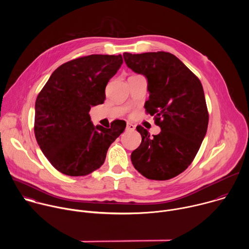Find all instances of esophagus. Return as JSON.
I'll list each match as a JSON object with an SVG mask.
<instances>
[{
	"label": "esophagus",
	"instance_id": "34e87169",
	"mask_svg": "<svg viewBox=\"0 0 249 249\" xmlns=\"http://www.w3.org/2000/svg\"><path fill=\"white\" fill-rule=\"evenodd\" d=\"M126 130H127V131H134V130H135V125H133L132 123H127Z\"/></svg>",
	"mask_w": 249,
	"mask_h": 249
}]
</instances>
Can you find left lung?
Listing matches in <instances>:
<instances>
[{"label": "left lung", "instance_id": "8db88e82", "mask_svg": "<svg viewBox=\"0 0 249 249\" xmlns=\"http://www.w3.org/2000/svg\"><path fill=\"white\" fill-rule=\"evenodd\" d=\"M126 65L148 80L146 112L160 127L159 135L137 126L142 136L131 160L143 176L167 180L193 161L207 133L209 113L200 80L171 53L123 54Z\"/></svg>", "mask_w": 249, "mask_h": 249}]
</instances>
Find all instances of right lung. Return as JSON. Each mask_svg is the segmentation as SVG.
Returning a JSON list of instances; mask_svg holds the SVG:
<instances>
[{"label": "right lung", "instance_id": "obj_1", "mask_svg": "<svg viewBox=\"0 0 249 249\" xmlns=\"http://www.w3.org/2000/svg\"><path fill=\"white\" fill-rule=\"evenodd\" d=\"M123 63L122 55H89L58 67L35 101L34 134L42 153L60 172L85 176L99 168L126 122L93 126L91 106L102 104L105 88Z\"/></svg>", "mask_w": 249, "mask_h": 249}]
</instances>
